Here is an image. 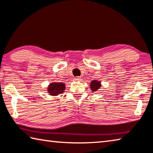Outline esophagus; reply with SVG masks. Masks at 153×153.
<instances>
[{"label":"esophagus","instance_id":"34e87169","mask_svg":"<svg viewBox=\"0 0 153 153\" xmlns=\"http://www.w3.org/2000/svg\"><path fill=\"white\" fill-rule=\"evenodd\" d=\"M82 79V78H81V77H79V76H77V77H75V80H76V81H80V80Z\"/></svg>","mask_w":153,"mask_h":153}]
</instances>
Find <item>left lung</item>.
I'll use <instances>...</instances> for the list:
<instances>
[{
	"label": "left lung",
	"instance_id": "obj_1",
	"mask_svg": "<svg viewBox=\"0 0 153 153\" xmlns=\"http://www.w3.org/2000/svg\"><path fill=\"white\" fill-rule=\"evenodd\" d=\"M100 86H101L100 82L96 81V80H94V81L91 82V85H90L91 90L94 91H96V90H98V89L100 88Z\"/></svg>",
	"mask_w": 153,
	"mask_h": 153
}]
</instances>
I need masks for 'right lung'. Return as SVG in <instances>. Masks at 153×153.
Segmentation results:
<instances>
[{
  "label": "right lung",
  "mask_w": 153,
  "mask_h": 153,
  "mask_svg": "<svg viewBox=\"0 0 153 153\" xmlns=\"http://www.w3.org/2000/svg\"><path fill=\"white\" fill-rule=\"evenodd\" d=\"M65 90V84L62 83H52L48 87V91L50 95L57 96L62 94Z\"/></svg>",
  "instance_id": "1"
}]
</instances>
